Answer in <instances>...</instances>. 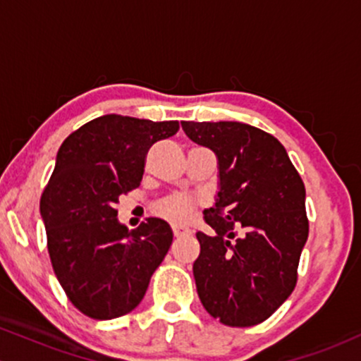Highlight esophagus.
Returning <instances> with one entry per match:
<instances>
[{"instance_id":"1","label":"esophagus","mask_w":361,"mask_h":361,"mask_svg":"<svg viewBox=\"0 0 361 361\" xmlns=\"http://www.w3.org/2000/svg\"><path fill=\"white\" fill-rule=\"evenodd\" d=\"M173 234H175V238H185V235L192 234V231L186 229V227L175 226V227H173Z\"/></svg>"}]
</instances>
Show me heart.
I'll return each mask as SVG.
<instances>
[{
	"mask_svg": "<svg viewBox=\"0 0 361 361\" xmlns=\"http://www.w3.org/2000/svg\"><path fill=\"white\" fill-rule=\"evenodd\" d=\"M195 209H197V204H195L192 198L169 197L161 200L159 204L154 207V212L157 217L180 226V224L188 222L190 219H192Z\"/></svg>",
	"mask_w": 361,
	"mask_h": 361,
	"instance_id": "1",
	"label": "heart"
}]
</instances>
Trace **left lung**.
<instances>
[{"instance_id": "obj_1", "label": "left lung", "mask_w": 361, "mask_h": 361, "mask_svg": "<svg viewBox=\"0 0 361 361\" xmlns=\"http://www.w3.org/2000/svg\"><path fill=\"white\" fill-rule=\"evenodd\" d=\"M181 127L215 152L221 180L215 205L204 217L215 234L197 233L198 297L222 324L256 326L295 288L309 235L304 181L280 140L261 128L241 122Z\"/></svg>"}]
</instances>
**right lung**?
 Returning a JSON list of instances; mask_svg holds the SVG:
<instances>
[{"mask_svg": "<svg viewBox=\"0 0 361 361\" xmlns=\"http://www.w3.org/2000/svg\"><path fill=\"white\" fill-rule=\"evenodd\" d=\"M176 120L103 115L66 137L40 198L47 250L66 295L91 319H115L144 299L173 243L168 222H118L120 195L140 185L147 151L175 135Z\"/></svg>", "mask_w": 361, "mask_h": 361, "instance_id": "add662e5", "label": "right lung"}]
</instances>
